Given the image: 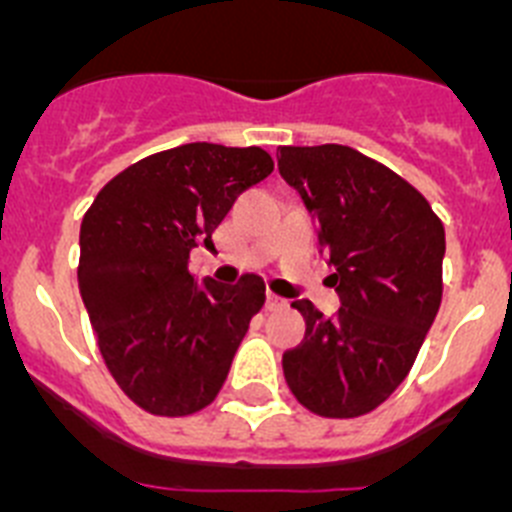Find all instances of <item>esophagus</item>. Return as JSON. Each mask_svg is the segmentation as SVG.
<instances>
[{
	"label": "esophagus",
	"mask_w": 512,
	"mask_h": 512,
	"mask_svg": "<svg viewBox=\"0 0 512 512\" xmlns=\"http://www.w3.org/2000/svg\"><path fill=\"white\" fill-rule=\"evenodd\" d=\"M266 307H269L271 312H277V310H284V307H287V300H282V297H277V295H271L269 292V297H266Z\"/></svg>",
	"instance_id": "1"
}]
</instances>
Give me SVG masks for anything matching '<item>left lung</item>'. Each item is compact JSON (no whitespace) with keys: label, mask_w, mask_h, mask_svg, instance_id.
Returning a JSON list of instances; mask_svg holds the SVG:
<instances>
[{"label":"left lung","mask_w":512,"mask_h":512,"mask_svg":"<svg viewBox=\"0 0 512 512\" xmlns=\"http://www.w3.org/2000/svg\"><path fill=\"white\" fill-rule=\"evenodd\" d=\"M277 156L318 223L341 300L333 318L295 302L307 330L284 354V377L312 413L356 418L400 387L436 320L443 225L418 189L354 148L282 146Z\"/></svg>","instance_id":"obj_1"}]
</instances>
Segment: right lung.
Segmentation results:
<instances>
[{"mask_svg": "<svg viewBox=\"0 0 512 512\" xmlns=\"http://www.w3.org/2000/svg\"><path fill=\"white\" fill-rule=\"evenodd\" d=\"M271 171L256 146L184 143L117 174L81 220V300L104 364L148 413L174 418L210 405L264 307L261 277L200 282L189 251L212 246L235 197Z\"/></svg>", "mask_w": 512, "mask_h": 512, "instance_id": "add662e5", "label": "right lung"}]
</instances>
